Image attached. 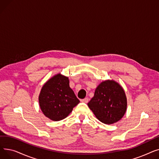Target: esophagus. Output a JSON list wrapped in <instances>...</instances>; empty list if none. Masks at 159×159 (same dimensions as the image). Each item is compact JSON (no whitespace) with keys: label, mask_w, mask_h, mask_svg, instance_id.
<instances>
[{"label":"esophagus","mask_w":159,"mask_h":159,"mask_svg":"<svg viewBox=\"0 0 159 159\" xmlns=\"http://www.w3.org/2000/svg\"><path fill=\"white\" fill-rule=\"evenodd\" d=\"M81 102H84V103H88V98H85L84 99H82Z\"/></svg>","instance_id":"obj_1"}]
</instances>
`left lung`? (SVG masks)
I'll return each instance as SVG.
<instances>
[{
    "label": "left lung",
    "instance_id": "8db88e82",
    "mask_svg": "<svg viewBox=\"0 0 159 159\" xmlns=\"http://www.w3.org/2000/svg\"><path fill=\"white\" fill-rule=\"evenodd\" d=\"M88 106L100 121L111 124L120 120L126 113L127 99L118 83L106 80L96 88L94 97Z\"/></svg>",
    "mask_w": 159,
    "mask_h": 159
}]
</instances>
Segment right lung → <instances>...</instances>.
<instances>
[{
	"instance_id": "add662e5",
	"label": "right lung",
	"mask_w": 159,
	"mask_h": 159,
	"mask_svg": "<svg viewBox=\"0 0 159 159\" xmlns=\"http://www.w3.org/2000/svg\"><path fill=\"white\" fill-rule=\"evenodd\" d=\"M69 83L68 77L57 74L42 88L39 104L42 111L49 119L58 121L65 119L80 102Z\"/></svg>"
}]
</instances>
